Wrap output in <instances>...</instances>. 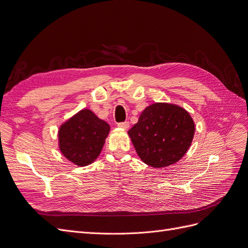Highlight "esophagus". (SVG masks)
Returning <instances> with one entry per match:
<instances>
[{
  "label": "esophagus",
  "instance_id": "1",
  "mask_svg": "<svg viewBox=\"0 0 248 248\" xmlns=\"http://www.w3.org/2000/svg\"><path fill=\"white\" fill-rule=\"evenodd\" d=\"M118 127L120 128H123L125 130H127L129 128V122H121V123H118Z\"/></svg>",
  "mask_w": 248,
  "mask_h": 248
}]
</instances>
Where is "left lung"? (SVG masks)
<instances>
[{
    "instance_id": "left-lung-1",
    "label": "left lung",
    "mask_w": 248,
    "mask_h": 248,
    "mask_svg": "<svg viewBox=\"0 0 248 248\" xmlns=\"http://www.w3.org/2000/svg\"><path fill=\"white\" fill-rule=\"evenodd\" d=\"M196 125L189 112L176 104L155 102L147 107L128 131L140 158L153 168H166L188 151Z\"/></svg>"
}]
</instances>
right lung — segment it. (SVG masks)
Here are the masks:
<instances>
[{"label":"right lung","instance_id":"right-lung-1","mask_svg":"<svg viewBox=\"0 0 248 248\" xmlns=\"http://www.w3.org/2000/svg\"><path fill=\"white\" fill-rule=\"evenodd\" d=\"M109 129L91 109H81L60 126V151L76 166H89L99 156Z\"/></svg>","mask_w":248,"mask_h":248}]
</instances>
